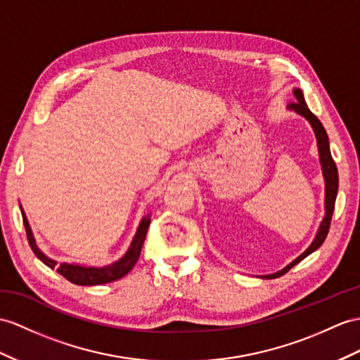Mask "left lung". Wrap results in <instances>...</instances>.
I'll list each match as a JSON object with an SVG mask.
<instances>
[{
	"label": "left lung",
	"instance_id": "left-lung-1",
	"mask_svg": "<svg viewBox=\"0 0 360 360\" xmlns=\"http://www.w3.org/2000/svg\"><path fill=\"white\" fill-rule=\"evenodd\" d=\"M293 96H295L296 102L288 105V110L295 111L296 114H300V116H302L307 122H309L314 131V136H316L319 163H321V169H322V175H323V183H326V200H323V209H326V215H323L322 221L319 224V229L316 232V236H314V240L311 241L310 246L307 248L300 257L295 258L290 264H287L284 269L275 271V274L262 275L261 276L262 279H274V278H278V276L287 274V271L290 270L293 266H296L297 262H301L304 258L309 257L310 253L318 250L322 246V243L327 238L330 223H331V215H333V210H335V203H336V197H338V186H339L338 168H336V163H335V160H333L331 153H330V142H328V136L326 133V128L322 127L319 119L309 110V107H307L302 90L293 89Z\"/></svg>",
	"mask_w": 360,
	"mask_h": 360
}]
</instances>
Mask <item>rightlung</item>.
<instances>
[{"label":"right lung","mask_w":360,"mask_h":360,"mask_svg":"<svg viewBox=\"0 0 360 360\" xmlns=\"http://www.w3.org/2000/svg\"><path fill=\"white\" fill-rule=\"evenodd\" d=\"M21 207V214H22V221L25 227V233H27V240L30 248L33 250L34 255H37L44 264L47 267L56 270L59 275H63L65 279H68L70 283H73L76 285H99V284H107L117 281L122 276H125L128 271L136 266V262L140 257V252H142L143 243H145V236L148 232V227H150L151 223V215L148 214L145 215L142 220L139 223L137 231L133 236V241H131L128 250L125 252V255L119 258L117 261L111 262L108 266L103 267H94V266H85V264H79V262H58L56 259H51L47 257L37 244V240H34L32 227L29 224L27 217H25V212L22 206Z\"/></svg>","instance_id":"add662e5"}]
</instances>
